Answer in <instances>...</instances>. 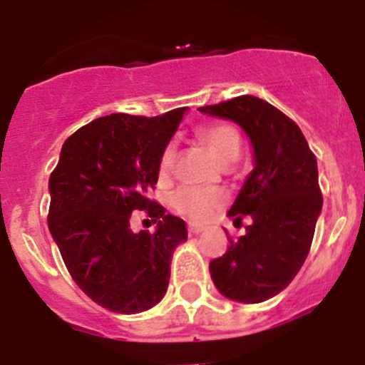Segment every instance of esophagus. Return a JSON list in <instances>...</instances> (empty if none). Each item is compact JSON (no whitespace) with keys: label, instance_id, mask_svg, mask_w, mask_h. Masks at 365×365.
I'll list each match as a JSON object with an SVG mask.
<instances>
[{"label":"esophagus","instance_id":"esophagus-1","mask_svg":"<svg viewBox=\"0 0 365 365\" xmlns=\"http://www.w3.org/2000/svg\"><path fill=\"white\" fill-rule=\"evenodd\" d=\"M202 230H205V227H201V225H193V222H190L188 225L190 235H197V234H201Z\"/></svg>","mask_w":365,"mask_h":365}]
</instances>
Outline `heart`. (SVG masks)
<instances>
[{"label": "heart", "mask_w": 365, "mask_h": 365, "mask_svg": "<svg viewBox=\"0 0 365 365\" xmlns=\"http://www.w3.org/2000/svg\"><path fill=\"white\" fill-rule=\"evenodd\" d=\"M199 137L202 143L208 146L210 153L217 163L237 157L240 155L241 140L237 131L230 124H210L199 131ZM173 160H175V146L168 144L160 153L159 159V175L166 177L172 172ZM222 205V195L215 190L208 188H193V186H180L170 195V206L179 214L193 219V221H202L210 217L219 206Z\"/></svg>", "instance_id": "heart-1"}]
</instances>
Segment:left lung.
I'll list each match as a JSON object with an SVG mask.
<instances>
[{
  "label": "left lung",
  "mask_w": 365,
  "mask_h": 365,
  "mask_svg": "<svg viewBox=\"0 0 365 365\" xmlns=\"http://www.w3.org/2000/svg\"><path fill=\"white\" fill-rule=\"evenodd\" d=\"M199 111L235 122L254 153V170L228 210L235 227L250 222L210 261L212 282L234 302H265L294 279L311 248L322 212L316 157L298 125L265 100L243 95Z\"/></svg>",
  "instance_id": "1"
}]
</instances>
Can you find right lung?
Here are the masks:
<instances>
[{
  "label": "right lung",
  "instance_id": "right-lung-1",
  "mask_svg": "<svg viewBox=\"0 0 365 365\" xmlns=\"http://www.w3.org/2000/svg\"><path fill=\"white\" fill-rule=\"evenodd\" d=\"M185 113L96 118L63 143L51 173V235L74 283L108 311L137 314L168 291L173 250L188 232L182 219L148 195L159 179L160 153ZM135 210L150 215L155 232L130 230Z\"/></svg>",
  "mask_w": 365,
  "mask_h": 365
}]
</instances>
